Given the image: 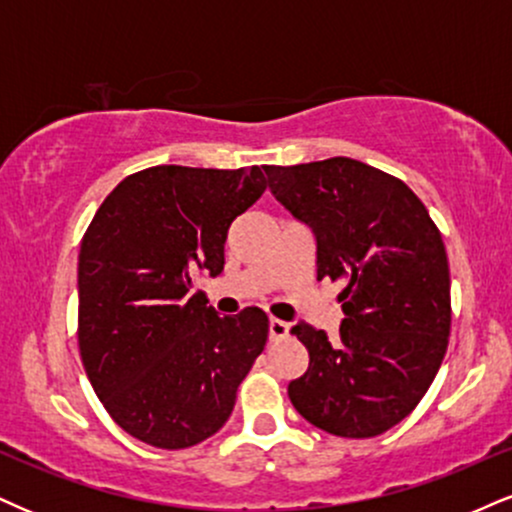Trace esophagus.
Returning a JSON list of instances; mask_svg holds the SVG:
<instances>
[{
  "label": "esophagus",
  "mask_w": 512,
  "mask_h": 512,
  "mask_svg": "<svg viewBox=\"0 0 512 512\" xmlns=\"http://www.w3.org/2000/svg\"><path fill=\"white\" fill-rule=\"evenodd\" d=\"M288 336V324L281 322V319H269V338L272 341H281V338Z\"/></svg>",
  "instance_id": "esophagus-1"
}]
</instances>
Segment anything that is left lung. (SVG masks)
Masks as SVG:
<instances>
[{
	"label": "left lung",
	"mask_w": 512,
	"mask_h": 512,
	"mask_svg": "<svg viewBox=\"0 0 512 512\" xmlns=\"http://www.w3.org/2000/svg\"><path fill=\"white\" fill-rule=\"evenodd\" d=\"M267 186L315 233L317 281H341L338 341L298 322L310 367L288 384L307 422L343 439L384 434L439 372L451 334L441 233L403 181L348 157L264 166Z\"/></svg>",
	"instance_id": "left-lung-1"
}]
</instances>
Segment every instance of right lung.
<instances>
[{
	"instance_id": "right-lung-1",
	"label": "right lung",
	"mask_w": 512,
	"mask_h": 512,
	"mask_svg": "<svg viewBox=\"0 0 512 512\" xmlns=\"http://www.w3.org/2000/svg\"><path fill=\"white\" fill-rule=\"evenodd\" d=\"M267 188L260 166L162 164L123 178L78 255V346L97 398L123 432L178 451L217 434L264 350L260 307L219 317L197 274L224 272L233 219Z\"/></svg>"
}]
</instances>
